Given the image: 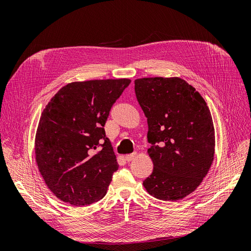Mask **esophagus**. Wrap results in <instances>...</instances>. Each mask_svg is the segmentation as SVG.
I'll use <instances>...</instances> for the list:
<instances>
[{
  "label": "esophagus",
  "instance_id": "34e87169",
  "mask_svg": "<svg viewBox=\"0 0 251 251\" xmlns=\"http://www.w3.org/2000/svg\"><path fill=\"white\" fill-rule=\"evenodd\" d=\"M136 157V154H130V155H126L125 156V160L126 161H127V162H130V161H132L133 159Z\"/></svg>",
  "mask_w": 251,
  "mask_h": 251
}]
</instances>
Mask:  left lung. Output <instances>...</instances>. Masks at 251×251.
Segmentation results:
<instances>
[{
	"label": "left lung",
	"instance_id": "left-lung-1",
	"mask_svg": "<svg viewBox=\"0 0 251 251\" xmlns=\"http://www.w3.org/2000/svg\"><path fill=\"white\" fill-rule=\"evenodd\" d=\"M135 93L148 118V153L154 164L143 186L159 200L183 199L214 161L210 111L198 91L179 77L138 78Z\"/></svg>",
	"mask_w": 251,
	"mask_h": 251
}]
</instances>
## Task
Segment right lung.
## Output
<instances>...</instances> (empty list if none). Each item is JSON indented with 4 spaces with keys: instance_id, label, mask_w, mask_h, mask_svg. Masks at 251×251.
Wrapping results in <instances>:
<instances>
[{
    "instance_id": "add662e5",
    "label": "right lung",
    "mask_w": 251,
    "mask_h": 251,
    "mask_svg": "<svg viewBox=\"0 0 251 251\" xmlns=\"http://www.w3.org/2000/svg\"><path fill=\"white\" fill-rule=\"evenodd\" d=\"M130 82L127 78L74 81L44 109L35 135V160L45 183L59 200L83 206L107 194L118 163L103 126Z\"/></svg>"
}]
</instances>
